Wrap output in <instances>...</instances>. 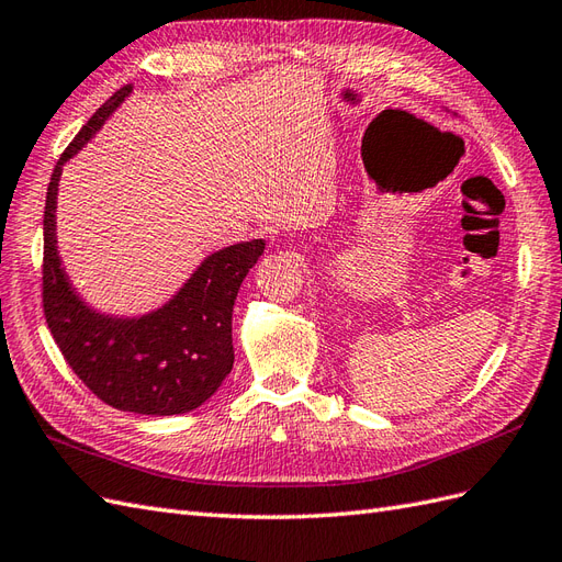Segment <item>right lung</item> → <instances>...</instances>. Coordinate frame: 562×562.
<instances>
[{
  "instance_id": "1",
  "label": "right lung",
  "mask_w": 562,
  "mask_h": 562,
  "mask_svg": "<svg viewBox=\"0 0 562 562\" xmlns=\"http://www.w3.org/2000/svg\"><path fill=\"white\" fill-rule=\"evenodd\" d=\"M131 90L133 85H125L109 97L54 166L42 227V306L56 347L97 398L127 413L180 415L211 398L233 370V306L266 241H239L211 254L168 304L139 318L97 313L74 292L56 251L54 211L61 168Z\"/></svg>"
}]
</instances>
